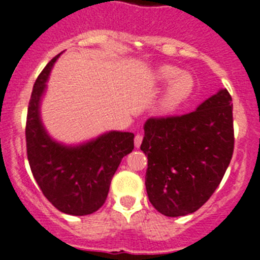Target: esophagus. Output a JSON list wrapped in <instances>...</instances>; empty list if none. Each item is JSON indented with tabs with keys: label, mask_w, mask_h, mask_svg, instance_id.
<instances>
[{
	"label": "esophagus",
	"mask_w": 260,
	"mask_h": 260,
	"mask_svg": "<svg viewBox=\"0 0 260 260\" xmlns=\"http://www.w3.org/2000/svg\"><path fill=\"white\" fill-rule=\"evenodd\" d=\"M142 142H143V135L142 134H137V135H135V139H134L135 147L139 148L140 144H142Z\"/></svg>",
	"instance_id": "obj_1"
}]
</instances>
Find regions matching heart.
<instances>
[{"label": "heart", "instance_id": "b5f03b06", "mask_svg": "<svg viewBox=\"0 0 260 260\" xmlns=\"http://www.w3.org/2000/svg\"><path fill=\"white\" fill-rule=\"evenodd\" d=\"M158 83H169L162 98L159 101V108L163 112L174 111L181 105L184 101L191 95L194 90L195 81L191 74L180 73L179 69L174 66H162L155 74Z\"/></svg>", "mask_w": 260, "mask_h": 260}]
</instances>
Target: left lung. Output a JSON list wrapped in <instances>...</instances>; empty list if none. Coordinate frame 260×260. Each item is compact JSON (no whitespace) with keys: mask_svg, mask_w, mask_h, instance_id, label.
<instances>
[{"mask_svg":"<svg viewBox=\"0 0 260 260\" xmlns=\"http://www.w3.org/2000/svg\"><path fill=\"white\" fill-rule=\"evenodd\" d=\"M231 102L221 89L192 112L147 120L140 145L148 157L145 187L159 213H194L216 191L234 153Z\"/></svg>","mask_w":260,"mask_h":260,"instance_id":"8db88e82","label":"left lung"}]
</instances>
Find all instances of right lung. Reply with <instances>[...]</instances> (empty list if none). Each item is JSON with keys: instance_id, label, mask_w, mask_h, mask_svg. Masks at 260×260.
<instances>
[{"instance_id": "right-lung-1", "label": "right lung", "mask_w": 260, "mask_h": 260, "mask_svg": "<svg viewBox=\"0 0 260 260\" xmlns=\"http://www.w3.org/2000/svg\"><path fill=\"white\" fill-rule=\"evenodd\" d=\"M60 54L47 63L34 83L26 116V153L31 174L52 206L62 213L86 216L105 204L121 159L134 149V134L110 132L75 147L60 144L47 134L39 106Z\"/></svg>"}]
</instances>
